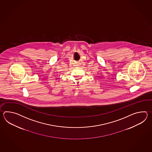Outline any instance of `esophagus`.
Masks as SVG:
<instances>
[{"instance_id": "obj_1", "label": "esophagus", "mask_w": 152, "mask_h": 152, "mask_svg": "<svg viewBox=\"0 0 152 152\" xmlns=\"http://www.w3.org/2000/svg\"><path fill=\"white\" fill-rule=\"evenodd\" d=\"M80 63H79V62H77V66H80Z\"/></svg>"}]
</instances>
